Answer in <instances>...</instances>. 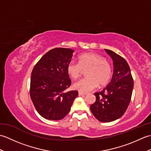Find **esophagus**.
<instances>
[{"mask_svg": "<svg viewBox=\"0 0 151 151\" xmlns=\"http://www.w3.org/2000/svg\"><path fill=\"white\" fill-rule=\"evenodd\" d=\"M86 94H84V93H82V92H78V95L79 96H84Z\"/></svg>", "mask_w": 151, "mask_h": 151, "instance_id": "34e87169", "label": "esophagus"}]
</instances>
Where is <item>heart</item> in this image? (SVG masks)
<instances>
[{
	"instance_id": "heart-1",
	"label": "heart",
	"mask_w": 151,
	"mask_h": 151,
	"mask_svg": "<svg viewBox=\"0 0 151 151\" xmlns=\"http://www.w3.org/2000/svg\"><path fill=\"white\" fill-rule=\"evenodd\" d=\"M67 73L70 77L76 79L86 70L87 77L74 83L73 88L82 93L92 91L99 85L104 86L110 82L112 70L110 62L100 54L88 52L78 57V62L71 60L67 64Z\"/></svg>"
}]
</instances>
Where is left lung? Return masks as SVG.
Listing matches in <instances>:
<instances>
[{"mask_svg": "<svg viewBox=\"0 0 151 151\" xmlns=\"http://www.w3.org/2000/svg\"><path fill=\"white\" fill-rule=\"evenodd\" d=\"M104 50L113 60V76L103 90L95 93L96 101L90 108L97 120L108 123L120 118L126 111L132 97L134 82L127 61L112 50Z\"/></svg>", "mask_w": 151, "mask_h": 151, "instance_id": "obj_1", "label": "left lung"}]
</instances>
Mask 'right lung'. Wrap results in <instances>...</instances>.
<instances>
[{"mask_svg": "<svg viewBox=\"0 0 151 151\" xmlns=\"http://www.w3.org/2000/svg\"><path fill=\"white\" fill-rule=\"evenodd\" d=\"M74 50L55 48L38 61L31 73L30 95L38 113L46 119L60 120L69 113L78 91L63 92L71 81L67 73Z\"/></svg>", "mask_w": 151, "mask_h": 151, "instance_id": "right-lung-1", "label": "right lung"}]
</instances>
